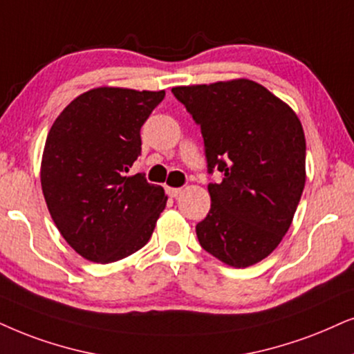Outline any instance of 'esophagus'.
I'll list each match as a JSON object with an SVG mask.
<instances>
[{
  "mask_svg": "<svg viewBox=\"0 0 354 354\" xmlns=\"http://www.w3.org/2000/svg\"><path fill=\"white\" fill-rule=\"evenodd\" d=\"M167 194L169 198H178L181 194V187H167Z\"/></svg>",
  "mask_w": 354,
  "mask_h": 354,
  "instance_id": "esophagus-1",
  "label": "esophagus"
}]
</instances>
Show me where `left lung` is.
<instances>
[{
	"instance_id": "left-lung-1",
	"label": "left lung",
	"mask_w": 354,
	"mask_h": 354,
	"mask_svg": "<svg viewBox=\"0 0 354 354\" xmlns=\"http://www.w3.org/2000/svg\"><path fill=\"white\" fill-rule=\"evenodd\" d=\"M171 93L201 125L210 210L196 225L205 252L247 268L289 230L306 185V137L290 107L252 80L176 86Z\"/></svg>"
}]
</instances>
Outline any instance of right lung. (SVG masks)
<instances>
[{
  "instance_id": "right-lung-1",
  "label": "right lung",
  "mask_w": 354,
  "mask_h": 354,
  "mask_svg": "<svg viewBox=\"0 0 354 354\" xmlns=\"http://www.w3.org/2000/svg\"><path fill=\"white\" fill-rule=\"evenodd\" d=\"M165 91L95 88L62 111L46 140L40 183L48 212L66 243L95 263L140 250L167 205L162 186L142 173L140 129Z\"/></svg>"
}]
</instances>
